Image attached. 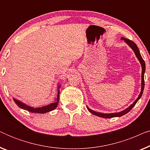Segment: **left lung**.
I'll return each mask as SVG.
<instances>
[{
  "mask_svg": "<svg viewBox=\"0 0 150 150\" xmlns=\"http://www.w3.org/2000/svg\"><path fill=\"white\" fill-rule=\"evenodd\" d=\"M121 40H124V42H126V44H128L131 48L132 49V50L134 51L135 55H136L137 58L138 59V60L139 61V62H140L141 65V67H142V73H141V92H140V93H139L138 98H137V100H135V101L133 102V103L131 104V105L129 106V107L126 108V109H124V110H122V111H120V112H113V113H102V112L94 111V110L90 109V108L88 107V106H87V109L89 112H91L92 114L95 115H96V116L100 117L112 118V117H115L123 116L124 115L128 113V112L130 111V110H131V109H132L133 107H134L135 104H137V102H138L139 100L141 98V96H142V94H143V89H144V87H145L144 74H145V63L144 60H143V58H142V57H141V53H140V52H139L138 47H137V46L136 45V44H135V43H134L132 42V41H131L130 40H128V39L124 38H121Z\"/></svg>",
  "mask_w": 150,
  "mask_h": 150,
  "instance_id": "obj_1",
  "label": "left lung"
}]
</instances>
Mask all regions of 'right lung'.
Masks as SVG:
<instances>
[{
  "label": "right lung",
  "mask_w": 150,
  "mask_h": 150,
  "mask_svg": "<svg viewBox=\"0 0 150 150\" xmlns=\"http://www.w3.org/2000/svg\"><path fill=\"white\" fill-rule=\"evenodd\" d=\"M61 85L60 84H59L58 87H57V98L54 99V101L52 102V103H50L47 104L46 106H42V107H38V108H34L32 107V106L26 105V104L23 103V102L20 101L16 98H13V101L15 102V103L17 104L18 107L22 108L24 110H26L30 112H35V113H46V112H50L51 110L55 109L57 107L59 104V93H60V91H59V89H60Z\"/></svg>",
  "instance_id": "add662e5"
}]
</instances>
